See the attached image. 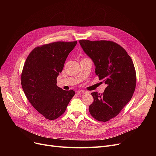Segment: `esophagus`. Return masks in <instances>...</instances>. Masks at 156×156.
Masks as SVG:
<instances>
[{"instance_id":"obj_1","label":"esophagus","mask_w":156,"mask_h":156,"mask_svg":"<svg viewBox=\"0 0 156 156\" xmlns=\"http://www.w3.org/2000/svg\"><path fill=\"white\" fill-rule=\"evenodd\" d=\"M77 94L78 95H82V94H88L87 92L85 91V90H79L77 92Z\"/></svg>"}]
</instances>
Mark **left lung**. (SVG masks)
<instances>
[{
  "mask_svg": "<svg viewBox=\"0 0 156 156\" xmlns=\"http://www.w3.org/2000/svg\"><path fill=\"white\" fill-rule=\"evenodd\" d=\"M80 44L95 66V74L107 85L103 94L92 92L89 112L95 119L105 122L116 117L129 102L136 87L132 59L118 44L107 40H80Z\"/></svg>",
  "mask_w": 156,
  "mask_h": 156,
  "instance_id": "left-lung-1",
  "label": "left lung"
}]
</instances>
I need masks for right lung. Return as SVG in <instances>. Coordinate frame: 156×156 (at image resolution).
I'll return each instance as SVG.
<instances>
[{
    "label": "right lung",
    "mask_w": 156,
    "mask_h": 156,
    "mask_svg": "<svg viewBox=\"0 0 156 156\" xmlns=\"http://www.w3.org/2000/svg\"><path fill=\"white\" fill-rule=\"evenodd\" d=\"M75 42H56L37 47L28 55L23 68L21 82L30 104L49 120L61 116L75 94L57 86V77L63 69Z\"/></svg>",
    "instance_id": "obj_1"
}]
</instances>
